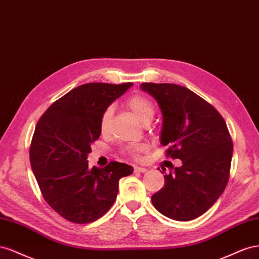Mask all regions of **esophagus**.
Segmentation results:
<instances>
[{"mask_svg": "<svg viewBox=\"0 0 259 259\" xmlns=\"http://www.w3.org/2000/svg\"><path fill=\"white\" fill-rule=\"evenodd\" d=\"M145 171H147V169L145 167L135 166V172H145Z\"/></svg>", "mask_w": 259, "mask_h": 259, "instance_id": "34e87169", "label": "esophagus"}]
</instances>
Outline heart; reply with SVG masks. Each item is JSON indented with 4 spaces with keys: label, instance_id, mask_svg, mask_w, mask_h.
<instances>
[{
    "label": "heart",
    "instance_id": "1",
    "mask_svg": "<svg viewBox=\"0 0 259 259\" xmlns=\"http://www.w3.org/2000/svg\"><path fill=\"white\" fill-rule=\"evenodd\" d=\"M128 108L131 110L138 119L144 124L150 123L155 115V107L151 100L143 97V95L135 94L130 97L125 102ZM113 117V108L108 107L103 112L100 120V130L103 135L108 132L110 128V122H112ZM147 150L146 145L144 144H132L124 149V152L131 155H139L140 153L145 152Z\"/></svg>",
    "mask_w": 259,
    "mask_h": 259
}]
</instances>
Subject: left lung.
Listing matches in <instances>:
<instances>
[{"instance_id":"obj_1","label":"left lung","mask_w":259,"mask_h":259,"mask_svg":"<svg viewBox=\"0 0 259 259\" xmlns=\"http://www.w3.org/2000/svg\"><path fill=\"white\" fill-rule=\"evenodd\" d=\"M162 115L160 144L182 166L165 175V187L152 196L162 215L189 221L207 211L229 180L233 145L226 121L209 103L172 83H141ZM164 174V172H161Z\"/></svg>"}]
</instances>
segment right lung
<instances>
[{"instance_id":"obj_1","label":"right lung","mask_w":259,"mask_h":259,"mask_svg":"<svg viewBox=\"0 0 259 259\" xmlns=\"http://www.w3.org/2000/svg\"><path fill=\"white\" fill-rule=\"evenodd\" d=\"M85 83L72 89L42 115L32 137L30 164L47 203L75 224H89L112 207L122 177L134 167L110 161L89 167L91 144L101 136L103 112L132 87Z\"/></svg>"}]
</instances>
